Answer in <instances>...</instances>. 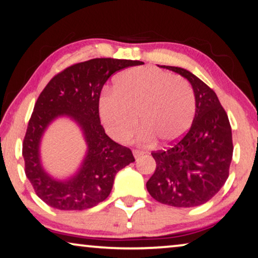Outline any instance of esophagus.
Returning <instances> with one entry per match:
<instances>
[{
    "instance_id": "obj_1",
    "label": "esophagus",
    "mask_w": 258,
    "mask_h": 258,
    "mask_svg": "<svg viewBox=\"0 0 258 258\" xmlns=\"http://www.w3.org/2000/svg\"><path fill=\"white\" fill-rule=\"evenodd\" d=\"M133 155L136 159H138V157L144 155V151H140V149H133Z\"/></svg>"
}]
</instances>
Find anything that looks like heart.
I'll use <instances>...</instances> for the list:
<instances>
[{
	"label": "heart",
	"instance_id": "obj_1",
	"mask_svg": "<svg viewBox=\"0 0 258 258\" xmlns=\"http://www.w3.org/2000/svg\"><path fill=\"white\" fill-rule=\"evenodd\" d=\"M99 116L109 136L126 142L144 125L138 141L149 145L155 137L163 142L182 138L194 122L196 97L190 83L180 76L155 67H136L120 73L114 90H107L98 103Z\"/></svg>",
	"mask_w": 258,
	"mask_h": 258
}]
</instances>
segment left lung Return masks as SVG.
Masks as SVG:
<instances>
[{
  "mask_svg": "<svg viewBox=\"0 0 258 258\" xmlns=\"http://www.w3.org/2000/svg\"><path fill=\"white\" fill-rule=\"evenodd\" d=\"M191 83L196 113L190 130L170 148L153 152L156 169L148 179L149 195L161 204L195 207L209 202L229 175L232 128L218 96L201 79L179 67L161 66Z\"/></svg>",
  "mask_w": 258,
  "mask_h": 258,
  "instance_id": "obj_1",
  "label": "left lung"
}]
</instances>
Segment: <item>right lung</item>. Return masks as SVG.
Returning a JSON list of instances; mask_svg holds the SVG:
<instances>
[{
	"label": "right lung",
	"mask_w": 258,
	"mask_h": 258,
	"mask_svg": "<svg viewBox=\"0 0 258 258\" xmlns=\"http://www.w3.org/2000/svg\"><path fill=\"white\" fill-rule=\"evenodd\" d=\"M142 61L91 59L55 75L38 97L23 142L25 175L47 205L62 211L90 209L107 198L120 169L134 162L131 149L105 134L99 119V96L113 73ZM59 116L74 120L87 142V154L75 175L56 180L41 164L40 142L45 128Z\"/></svg>",
	"instance_id": "1"
}]
</instances>
